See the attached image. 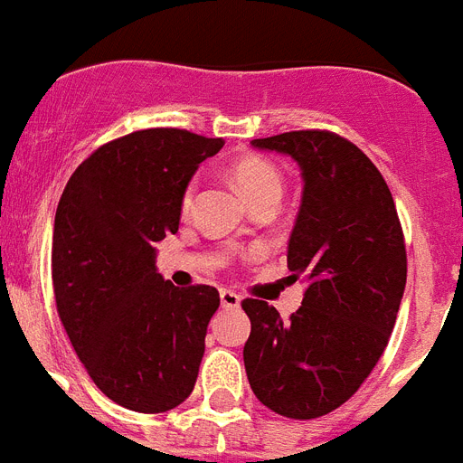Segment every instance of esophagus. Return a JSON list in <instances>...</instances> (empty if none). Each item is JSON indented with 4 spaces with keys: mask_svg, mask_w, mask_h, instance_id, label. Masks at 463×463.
Segmentation results:
<instances>
[{
    "mask_svg": "<svg viewBox=\"0 0 463 463\" xmlns=\"http://www.w3.org/2000/svg\"><path fill=\"white\" fill-rule=\"evenodd\" d=\"M240 301H242L240 294H235L232 289H221V306H223V308H238Z\"/></svg>",
    "mask_w": 463,
    "mask_h": 463,
    "instance_id": "1",
    "label": "esophagus"
}]
</instances>
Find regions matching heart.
Instances as JSON below:
<instances>
[{"mask_svg": "<svg viewBox=\"0 0 463 463\" xmlns=\"http://www.w3.org/2000/svg\"><path fill=\"white\" fill-rule=\"evenodd\" d=\"M231 178L250 204L263 200V197H278L279 200V195H282V176L268 159L254 157V155L238 159L231 166ZM193 193H195V185L185 190L184 207H190Z\"/></svg>", "mask_w": 463, "mask_h": 463, "instance_id": "heart-1", "label": "heart"}]
</instances>
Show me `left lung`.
I'll return each instance as SVG.
<instances>
[{
    "instance_id": "1",
    "label": "left lung",
    "mask_w": 463,
    "mask_h": 463,
    "mask_svg": "<svg viewBox=\"0 0 463 463\" xmlns=\"http://www.w3.org/2000/svg\"><path fill=\"white\" fill-rule=\"evenodd\" d=\"M251 146L291 157L304 193L287 266L308 278L301 308L282 320L244 298L251 320L244 370L263 405L289 419L341 407L374 370L407 282L395 202L370 157L332 131H287Z\"/></svg>"
}]
</instances>
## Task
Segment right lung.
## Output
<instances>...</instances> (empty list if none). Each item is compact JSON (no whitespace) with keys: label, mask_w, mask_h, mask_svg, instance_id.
Instances as JSON below:
<instances>
[{"label":"right lung","mask_w":463,"mask_h":463,"mask_svg":"<svg viewBox=\"0 0 463 463\" xmlns=\"http://www.w3.org/2000/svg\"><path fill=\"white\" fill-rule=\"evenodd\" d=\"M221 147L184 129L134 131L84 159L58 202V316L93 383L127 410H174L195 388L219 291L174 287L153 244L178 231L190 178Z\"/></svg>","instance_id":"right-lung-1"}]
</instances>
